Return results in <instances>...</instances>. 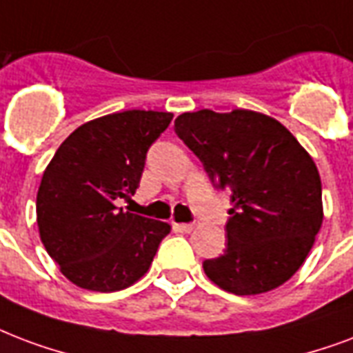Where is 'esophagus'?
<instances>
[{"mask_svg":"<svg viewBox=\"0 0 353 353\" xmlns=\"http://www.w3.org/2000/svg\"><path fill=\"white\" fill-rule=\"evenodd\" d=\"M174 230L179 231V233H190V231L194 230V225L188 224V222H174Z\"/></svg>","mask_w":353,"mask_h":353,"instance_id":"obj_1","label":"esophagus"}]
</instances>
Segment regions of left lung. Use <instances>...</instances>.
I'll return each instance as SVG.
<instances>
[{"label":"left lung","instance_id":"1","mask_svg":"<svg viewBox=\"0 0 353 353\" xmlns=\"http://www.w3.org/2000/svg\"><path fill=\"white\" fill-rule=\"evenodd\" d=\"M174 129L231 200L228 246L203 261L207 278L239 296L283 285L303 265L324 219L311 155L278 120L246 109L183 112Z\"/></svg>","mask_w":353,"mask_h":353}]
</instances>
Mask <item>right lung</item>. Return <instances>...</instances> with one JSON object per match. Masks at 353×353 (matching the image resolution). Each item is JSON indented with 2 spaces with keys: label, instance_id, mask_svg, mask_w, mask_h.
Segmentation results:
<instances>
[{
  "label": "right lung",
  "instance_id": "obj_1",
  "mask_svg": "<svg viewBox=\"0 0 353 353\" xmlns=\"http://www.w3.org/2000/svg\"><path fill=\"white\" fill-rule=\"evenodd\" d=\"M174 114L123 111L83 123L59 146L37 194L46 252L81 289L114 292L148 272L166 222L118 209L134 194L146 153Z\"/></svg>",
  "mask_w": 353,
  "mask_h": 353
}]
</instances>
